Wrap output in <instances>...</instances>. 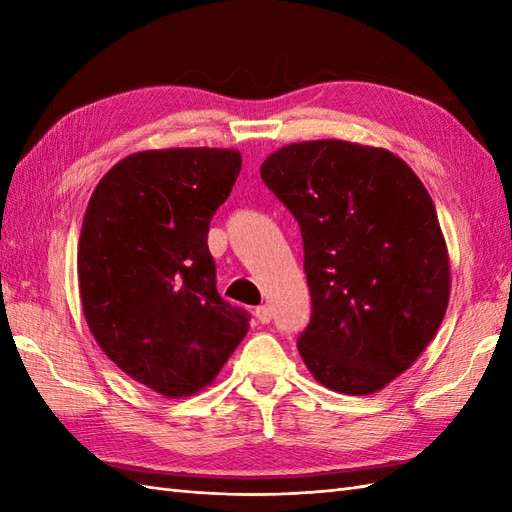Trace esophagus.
Returning <instances> with one entry per match:
<instances>
[{
    "instance_id": "1",
    "label": "esophagus",
    "mask_w": 512,
    "mask_h": 512,
    "mask_svg": "<svg viewBox=\"0 0 512 512\" xmlns=\"http://www.w3.org/2000/svg\"><path fill=\"white\" fill-rule=\"evenodd\" d=\"M255 317H257L259 323H270V321H273V308H270L268 303H264V306H259L255 310Z\"/></svg>"
}]
</instances>
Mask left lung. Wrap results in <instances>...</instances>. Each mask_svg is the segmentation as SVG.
<instances>
[{
    "mask_svg": "<svg viewBox=\"0 0 512 512\" xmlns=\"http://www.w3.org/2000/svg\"><path fill=\"white\" fill-rule=\"evenodd\" d=\"M262 180L301 228L312 299L303 363L334 391L374 394L411 367L447 312L436 206L400 158L343 140L279 149Z\"/></svg>",
    "mask_w": 512,
    "mask_h": 512,
    "instance_id": "left-lung-1",
    "label": "left lung"
}]
</instances>
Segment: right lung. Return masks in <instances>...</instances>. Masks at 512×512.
<instances>
[{
	"mask_svg": "<svg viewBox=\"0 0 512 512\" xmlns=\"http://www.w3.org/2000/svg\"><path fill=\"white\" fill-rule=\"evenodd\" d=\"M239 169L235 149L140 151L105 173L85 211V321L127 376L167 398L209 385L248 332L206 244Z\"/></svg>",
	"mask_w": 512,
	"mask_h": 512,
	"instance_id": "1",
	"label": "right lung"
}]
</instances>
